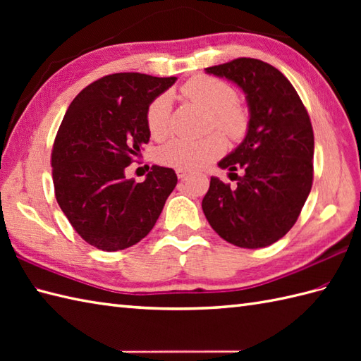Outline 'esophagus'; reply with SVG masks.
<instances>
[{
	"instance_id": "esophagus-1",
	"label": "esophagus",
	"mask_w": 361,
	"mask_h": 361,
	"mask_svg": "<svg viewBox=\"0 0 361 361\" xmlns=\"http://www.w3.org/2000/svg\"><path fill=\"white\" fill-rule=\"evenodd\" d=\"M189 173H190V172H189V171H185V169H176V176H178L180 180L186 178V176H188Z\"/></svg>"
}]
</instances>
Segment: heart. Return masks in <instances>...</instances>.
Segmentation results:
<instances>
[{
    "label": "heart",
    "instance_id": "obj_1",
    "mask_svg": "<svg viewBox=\"0 0 361 361\" xmlns=\"http://www.w3.org/2000/svg\"><path fill=\"white\" fill-rule=\"evenodd\" d=\"M181 94L188 101L211 113L212 126L231 140H240L248 130V113L237 104L235 90L224 80L211 75H195L181 87ZM149 132L157 140H163L171 132L172 96L163 93L150 102L147 109ZM226 149L224 136L212 133L200 140L175 137L158 150V161L164 166L185 171H197L212 163Z\"/></svg>",
    "mask_w": 361,
    "mask_h": 361
}]
</instances>
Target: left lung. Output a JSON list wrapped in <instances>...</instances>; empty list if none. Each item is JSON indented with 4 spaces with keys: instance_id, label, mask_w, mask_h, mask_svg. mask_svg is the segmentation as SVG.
I'll list each match as a JSON object with an SVG mask.
<instances>
[{
    "instance_id": "1",
    "label": "left lung",
    "mask_w": 361,
    "mask_h": 361,
    "mask_svg": "<svg viewBox=\"0 0 361 361\" xmlns=\"http://www.w3.org/2000/svg\"><path fill=\"white\" fill-rule=\"evenodd\" d=\"M208 74L235 83L248 104L243 141L219 161L237 186L211 176L202 208L221 239L240 248H264L295 225L313 181V130L307 110L288 79L257 59L211 66Z\"/></svg>"
}]
</instances>
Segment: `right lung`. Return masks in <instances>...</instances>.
Here are the masks:
<instances>
[{"mask_svg": "<svg viewBox=\"0 0 361 361\" xmlns=\"http://www.w3.org/2000/svg\"><path fill=\"white\" fill-rule=\"evenodd\" d=\"M176 78L118 73L74 97L54 141L56 198L83 240L102 251L126 250L155 226L176 186L173 169L152 166L142 183L126 167L149 142L147 109Z\"/></svg>", "mask_w": 361, "mask_h": 361, "instance_id": "1", "label": "right lung"}]
</instances>
